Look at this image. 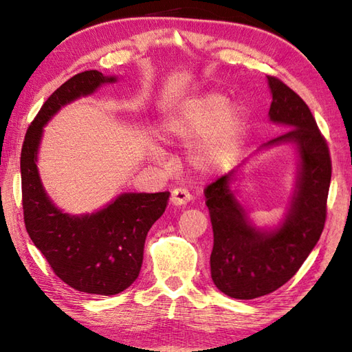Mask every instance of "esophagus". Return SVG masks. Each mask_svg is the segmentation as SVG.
Returning a JSON list of instances; mask_svg holds the SVG:
<instances>
[{
    "label": "esophagus",
    "mask_w": 352,
    "mask_h": 352,
    "mask_svg": "<svg viewBox=\"0 0 352 352\" xmlns=\"http://www.w3.org/2000/svg\"><path fill=\"white\" fill-rule=\"evenodd\" d=\"M190 199H192V195L188 189L177 188L170 193V204L174 206H186Z\"/></svg>",
    "instance_id": "34e87169"
}]
</instances>
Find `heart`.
<instances>
[{
  "mask_svg": "<svg viewBox=\"0 0 352 352\" xmlns=\"http://www.w3.org/2000/svg\"><path fill=\"white\" fill-rule=\"evenodd\" d=\"M245 129L243 107L228 104L227 96L221 94L188 100L166 124L172 138L195 139L189 146V160L203 172L218 170L233 163L241 151Z\"/></svg>",
  "mask_w": 352,
  "mask_h": 352,
  "instance_id": "1",
  "label": "heart"
}]
</instances>
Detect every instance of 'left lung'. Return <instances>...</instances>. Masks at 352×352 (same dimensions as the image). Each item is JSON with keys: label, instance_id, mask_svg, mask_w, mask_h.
I'll return each mask as SVG.
<instances>
[{"label": "left lung", "instance_id": "1", "mask_svg": "<svg viewBox=\"0 0 352 352\" xmlns=\"http://www.w3.org/2000/svg\"><path fill=\"white\" fill-rule=\"evenodd\" d=\"M267 81L272 92L269 118L290 126L267 145L292 142L301 159L298 190L286 221L271 233L251 227L230 190L236 170L204 189L213 228L212 280L221 292L236 300H254L286 284L315 248L327 219L331 182L327 140L301 96L280 78L267 76Z\"/></svg>", "mask_w": 352, "mask_h": 352}]
</instances>
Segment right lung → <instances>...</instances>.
I'll use <instances>...</instances> for the list:
<instances>
[{"mask_svg": "<svg viewBox=\"0 0 352 352\" xmlns=\"http://www.w3.org/2000/svg\"><path fill=\"white\" fill-rule=\"evenodd\" d=\"M115 77L85 71L56 89L30 124L21 151L22 210L27 233L54 274L72 289L116 295L138 278L149 228L163 214L169 192L124 193L101 212L69 216L51 203L36 166L42 129L65 104Z\"/></svg>", "mask_w": 352, "mask_h": 352, "instance_id": "add662e5", "label": "right lung"}]
</instances>
